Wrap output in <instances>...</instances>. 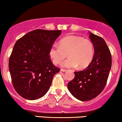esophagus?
Returning a JSON list of instances; mask_svg holds the SVG:
<instances>
[{
  "label": "esophagus",
  "mask_w": 122,
  "mask_h": 122,
  "mask_svg": "<svg viewBox=\"0 0 122 122\" xmlns=\"http://www.w3.org/2000/svg\"><path fill=\"white\" fill-rule=\"evenodd\" d=\"M61 71H62V72H65V71H67V70H66V69H61Z\"/></svg>",
  "instance_id": "obj_1"
}]
</instances>
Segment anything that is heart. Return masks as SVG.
<instances>
[{
  "instance_id": "b5f03b06",
  "label": "heart",
  "mask_w": 122,
  "mask_h": 122,
  "mask_svg": "<svg viewBox=\"0 0 122 122\" xmlns=\"http://www.w3.org/2000/svg\"><path fill=\"white\" fill-rule=\"evenodd\" d=\"M66 60L62 63V66L67 68L87 67L93 61L94 48L92 41L81 36L69 35L60 40L59 45L53 44L50 48L49 55L55 64H60L67 57Z\"/></svg>"
}]
</instances>
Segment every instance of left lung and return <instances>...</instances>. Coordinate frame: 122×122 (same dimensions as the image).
<instances>
[{
  "label": "left lung",
  "instance_id": "left-lung-1",
  "mask_svg": "<svg viewBox=\"0 0 122 122\" xmlns=\"http://www.w3.org/2000/svg\"><path fill=\"white\" fill-rule=\"evenodd\" d=\"M89 33L94 48L93 61L85 69L74 71L75 77L67 84V89L71 95L81 101L92 100L103 91L112 64L110 51L105 41Z\"/></svg>",
  "mask_w": 122,
  "mask_h": 122
}]
</instances>
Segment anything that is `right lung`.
<instances>
[{
    "instance_id": "right-lung-1",
    "label": "right lung",
    "mask_w": 122,
    "mask_h": 122,
    "mask_svg": "<svg viewBox=\"0 0 122 122\" xmlns=\"http://www.w3.org/2000/svg\"><path fill=\"white\" fill-rule=\"evenodd\" d=\"M61 30L36 29L16 42L9 59V70L16 92L28 100L42 97L60 69L53 65L49 51Z\"/></svg>"
}]
</instances>
